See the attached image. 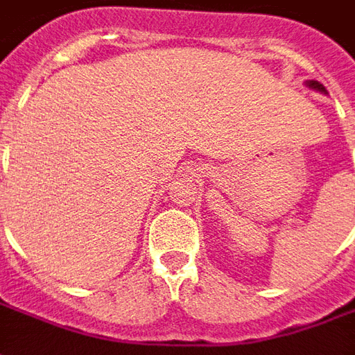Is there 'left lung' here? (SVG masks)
I'll list each match as a JSON object with an SVG mask.
<instances>
[{"label": "left lung", "mask_w": 355, "mask_h": 355, "mask_svg": "<svg viewBox=\"0 0 355 355\" xmlns=\"http://www.w3.org/2000/svg\"><path fill=\"white\" fill-rule=\"evenodd\" d=\"M306 87L313 89V91H318V93L327 94V89L323 87V85H321L320 81H315V80H308V81H306Z\"/></svg>", "instance_id": "8db88e82"}]
</instances>
